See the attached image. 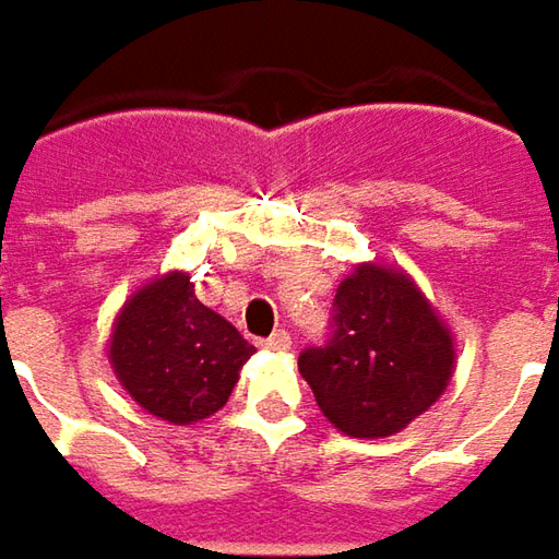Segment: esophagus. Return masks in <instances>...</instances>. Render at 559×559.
Listing matches in <instances>:
<instances>
[{
  "mask_svg": "<svg viewBox=\"0 0 559 559\" xmlns=\"http://www.w3.org/2000/svg\"><path fill=\"white\" fill-rule=\"evenodd\" d=\"M262 346L269 349V353H287L290 349V334L287 331H275L269 340H262Z\"/></svg>",
  "mask_w": 559,
  "mask_h": 559,
  "instance_id": "34e87169",
  "label": "esophagus"
}]
</instances>
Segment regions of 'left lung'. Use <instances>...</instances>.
I'll return each instance as SVG.
<instances>
[{"mask_svg":"<svg viewBox=\"0 0 559 559\" xmlns=\"http://www.w3.org/2000/svg\"><path fill=\"white\" fill-rule=\"evenodd\" d=\"M334 312V337L299 356L318 408L353 439L402 433L452 383V328L417 281L386 262H358L340 281Z\"/></svg>","mask_w":559,"mask_h":559,"instance_id":"8db88e82","label":"left lung"}]
</instances>
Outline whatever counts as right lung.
<instances>
[{"mask_svg":"<svg viewBox=\"0 0 559 559\" xmlns=\"http://www.w3.org/2000/svg\"><path fill=\"white\" fill-rule=\"evenodd\" d=\"M253 353L231 321L194 297L179 269L132 290L107 340L110 368L132 402L176 427L219 412Z\"/></svg>","mask_w":559,"mask_h":559,"instance_id":"right-lung-1","label":"right lung"}]
</instances>
